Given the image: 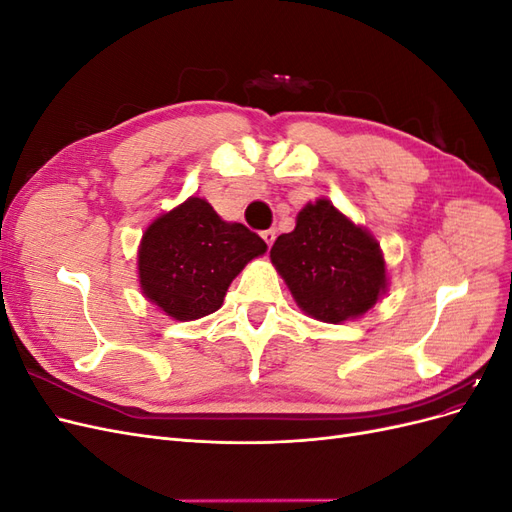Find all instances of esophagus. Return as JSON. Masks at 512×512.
Listing matches in <instances>:
<instances>
[{"label":"esophagus","instance_id":"obj_1","mask_svg":"<svg viewBox=\"0 0 512 512\" xmlns=\"http://www.w3.org/2000/svg\"><path fill=\"white\" fill-rule=\"evenodd\" d=\"M262 239H265V243L271 247L273 241H275V230H265V232H262Z\"/></svg>","mask_w":512,"mask_h":512}]
</instances>
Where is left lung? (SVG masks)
Masks as SVG:
<instances>
[{
	"mask_svg": "<svg viewBox=\"0 0 512 512\" xmlns=\"http://www.w3.org/2000/svg\"><path fill=\"white\" fill-rule=\"evenodd\" d=\"M271 262L303 314L329 324L361 318L389 290L386 260L371 232L331 200L297 213V226L271 247Z\"/></svg>",
	"mask_w": 512,
	"mask_h": 512,
	"instance_id": "1",
	"label": "left lung"
}]
</instances>
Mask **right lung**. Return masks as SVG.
I'll use <instances>...</instances> for the list:
<instances>
[{"instance_id": "obj_1", "label": "right lung", "mask_w": 512, "mask_h": 512, "mask_svg": "<svg viewBox=\"0 0 512 512\" xmlns=\"http://www.w3.org/2000/svg\"><path fill=\"white\" fill-rule=\"evenodd\" d=\"M267 243L243 224L222 220L190 196L153 220L138 245V284L147 301L179 322L218 312L228 286Z\"/></svg>"}]
</instances>
